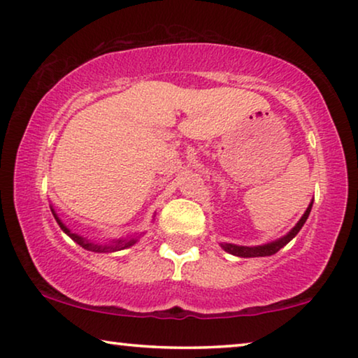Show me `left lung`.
<instances>
[{"mask_svg": "<svg viewBox=\"0 0 358 358\" xmlns=\"http://www.w3.org/2000/svg\"><path fill=\"white\" fill-rule=\"evenodd\" d=\"M311 207H313V202L308 205L306 212L303 213L300 222H298L295 227H293L290 231L285 234V236L278 238V239H275V241H271L267 244H261V246H238V244H231V243H220V246H222L227 252L233 254V256H238V257H266V256H272V254L280 251L283 246H287V244L296 236L303 224H305L308 217H310Z\"/></svg>", "mask_w": 358, "mask_h": 358, "instance_id": "obj_1", "label": "left lung"}]
</instances>
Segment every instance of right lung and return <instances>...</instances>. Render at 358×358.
Segmentation results:
<instances>
[{"label": "right lung", "mask_w": 358, "mask_h": 358, "mask_svg": "<svg viewBox=\"0 0 358 358\" xmlns=\"http://www.w3.org/2000/svg\"><path fill=\"white\" fill-rule=\"evenodd\" d=\"M50 210H52V213H53V217H55V220H57V223L60 224V228L63 229V233H66L68 236H70L73 241H75L76 244H80L81 248H85L86 251H92V252H115V251H122V249H127V248H130V246H134V244L138 241V238L141 236H127V238H119V239H112L110 243H107V244H101V243H94V241H90V239H86V238H83V236H80V234H76V233H73L70 228L66 227L65 223L62 222L60 218H58V215L55 213V210H53L52 207H50Z\"/></svg>", "instance_id": "obj_1"}]
</instances>
